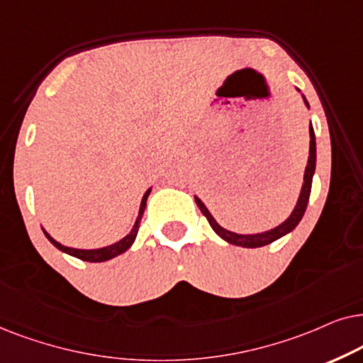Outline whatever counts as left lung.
Returning a JSON list of instances; mask_svg holds the SVG:
<instances>
[{
	"label": "left lung",
	"instance_id": "8db88e82",
	"mask_svg": "<svg viewBox=\"0 0 363 363\" xmlns=\"http://www.w3.org/2000/svg\"><path fill=\"white\" fill-rule=\"evenodd\" d=\"M303 101H306V104L308 106L306 98H303ZM313 172H315V134H313V128L311 124V151H308V161H307L306 174H303V186H302V191H301V197H298L296 209H294L291 217H289L286 222H282V224L277 225L272 230L262 232V234L240 235V234H234V232H230V230H225L224 227H220L219 224H217L216 219L211 216V212L207 211V207L202 204L199 197H196V202H197V206H199L202 214L206 216V219L209 220V224H211L212 229H214L216 234L219 235V238L224 239L225 242L239 245V247H249V249L264 247V245L274 242V240L280 239L282 235L289 234V232L296 229V225L298 224V222H301V219L303 217V212H306V209H307L308 197H311Z\"/></svg>",
	"mask_w": 363,
	"mask_h": 363
}]
</instances>
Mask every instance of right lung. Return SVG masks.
<instances>
[{
  "instance_id": "right-lung-1",
  "label": "right lung",
  "mask_w": 363,
  "mask_h": 363,
  "mask_svg": "<svg viewBox=\"0 0 363 363\" xmlns=\"http://www.w3.org/2000/svg\"><path fill=\"white\" fill-rule=\"evenodd\" d=\"M149 192H151V189H147L146 194H144L143 197V202H141V209H139V216H138V220L136 224H134L133 230L129 232L128 235L123 240H119V242H116L113 245H108V247H103V249H93V250H83V249H72V247H66V245H61L57 240H55L51 238L48 232L43 229V232H45V235L48 239H50V242L55 245V247H57L60 250H62V252L69 254L72 255V257H77L81 260H86V262H104V260H109L113 257H118L119 254H123L128 250L129 247H131L134 239H136L138 235V230H139V225H141V219H143V214H144V209H146V201H147V196Z\"/></svg>"
}]
</instances>
